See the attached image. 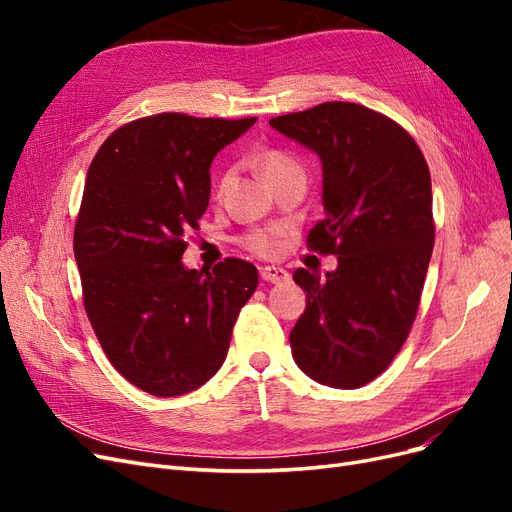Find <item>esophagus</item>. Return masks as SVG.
Returning <instances> with one entry per match:
<instances>
[{"instance_id": "1", "label": "esophagus", "mask_w": 512, "mask_h": 512, "mask_svg": "<svg viewBox=\"0 0 512 512\" xmlns=\"http://www.w3.org/2000/svg\"><path fill=\"white\" fill-rule=\"evenodd\" d=\"M260 277L265 282H271V284H280V282H288L290 280V273L282 267H262L260 269Z\"/></svg>"}]
</instances>
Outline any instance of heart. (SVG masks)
<instances>
[{
    "mask_svg": "<svg viewBox=\"0 0 512 512\" xmlns=\"http://www.w3.org/2000/svg\"><path fill=\"white\" fill-rule=\"evenodd\" d=\"M260 173L265 175V179L273 185L277 179H282L284 175L292 173V170H299L301 164L294 160L290 153L282 149H265L260 151V156L256 160ZM226 177L220 179V188H224ZM282 237L284 230L277 226H267V228H252L243 232L239 237V243L245 247L247 252H252L256 256H275L282 250Z\"/></svg>",
    "mask_w": 512,
    "mask_h": 512,
    "instance_id": "heart-1",
    "label": "heart"
}]
</instances>
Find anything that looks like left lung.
Here are the masks:
<instances>
[{
  "label": "left lung",
  "mask_w": 512,
  "mask_h": 512,
  "mask_svg": "<svg viewBox=\"0 0 512 512\" xmlns=\"http://www.w3.org/2000/svg\"><path fill=\"white\" fill-rule=\"evenodd\" d=\"M269 123L320 156L324 218L307 247L337 256L327 277L294 271L307 307L292 356L320 384L359 389L393 363L421 303L436 239L429 166L397 121L354 102Z\"/></svg>",
  "instance_id": "left-lung-1"
}]
</instances>
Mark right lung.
I'll use <instances>...</instances> for the list:
<instances>
[{
    "instance_id": "add662e5",
    "label": "right lung",
    "mask_w": 512,
    "mask_h": 512,
    "mask_svg": "<svg viewBox=\"0 0 512 512\" xmlns=\"http://www.w3.org/2000/svg\"><path fill=\"white\" fill-rule=\"evenodd\" d=\"M256 117L158 113L106 138L74 226L83 305L108 361L156 397L190 393L226 359L232 327L258 286L252 262L185 269V235L209 205L215 153Z\"/></svg>"
}]
</instances>
